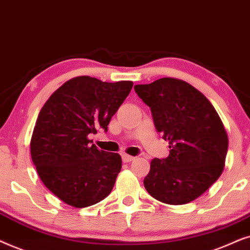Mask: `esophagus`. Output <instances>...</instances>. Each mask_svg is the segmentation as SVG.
Returning <instances> with one entry per match:
<instances>
[{
	"label": "esophagus",
	"mask_w": 250,
	"mask_h": 250,
	"mask_svg": "<svg viewBox=\"0 0 250 250\" xmlns=\"http://www.w3.org/2000/svg\"><path fill=\"white\" fill-rule=\"evenodd\" d=\"M135 160V156H131V155H128V154H123L122 155V161L123 162H131Z\"/></svg>",
	"instance_id": "obj_1"
}]
</instances>
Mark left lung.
Listing matches in <instances>:
<instances>
[{
  "mask_svg": "<svg viewBox=\"0 0 250 250\" xmlns=\"http://www.w3.org/2000/svg\"><path fill=\"white\" fill-rule=\"evenodd\" d=\"M135 91L170 148L166 159L151 161L146 191L167 205L195 200L224 169L229 138L221 118L205 95L183 80L162 78L135 85Z\"/></svg>",
  "mask_w": 250,
  "mask_h": 250,
  "instance_id": "8db88e82",
  "label": "left lung"
}]
</instances>
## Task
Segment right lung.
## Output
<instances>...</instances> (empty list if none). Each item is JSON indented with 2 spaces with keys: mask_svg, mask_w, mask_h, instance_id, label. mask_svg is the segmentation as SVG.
I'll return each mask as SVG.
<instances>
[{
  "mask_svg": "<svg viewBox=\"0 0 250 250\" xmlns=\"http://www.w3.org/2000/svg\"><path fill=\"white\" fill-rule=\"evenodd\" d=\"M132 85L78 76L59 86L40 111L31 139L33 164L43 184L65 204L89 207L111 193L121 156L98 149L88 136L98 128L107 131Z\"/></svg>",
  "mask_w": 250,
  "mask_h": 250,
  "instance_id": "add662e5",
  "label": "right lung"
}]
</instances>
